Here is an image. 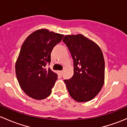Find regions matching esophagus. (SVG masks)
Returning <instances> with one entry per match:
<instances>
[{
	"mask_svg": "<svg viewBox=\"0 0 127 127\" xmlns=\"http://www.w3.org/2000/svg\"><path fill=\"white\" fill-rule=\"evenodd\" d=\"M58 74H59L60 75H62L63 74V71H62V70H61V71H58Z\"/></svg>",
	"mask_w": 127,
	"mask_h": 127,
	"instance_id": "34e87169",
	"label": "esophagus"
}]
</instances>
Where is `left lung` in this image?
Instances as JSON below:
<instances>
[{
  "label": "left lung",
  "instance_id": "8db88e82",
  "mask_svg": "<svg viewBox=\"0 0 127 127\" xmlns=\"http://www.w3.org/2000/svg\"><path fill=\"white\" fill-rule=\"evenodd\" d=\"M66 44L74 60V75L64 80L72 98L78 102L91 100L105 81V60L100 47L83 34L66 35Z\"/></svg>",
  "mask_w": 127,
  "mask_h": 127
}]
</instances>
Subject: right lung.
Wrapping results in <instances>:
<instances>
[{"instance_id": "obj_1", "label": "right lung", "mask_w": 127, "mask_h": 127, "mask_svg": "<svg viewBox=\"0 0 127 127\" xmlns=\"http://www.w3.org/2000/svg\"><path fill=\"white\" fill-rule=\"evenodd\" d=\"M63 34L46 29L36 30L22 44L15 65L20 87L29 97L42 100L50 95L58 75L49 68L53 47L63 39Z\"/></svg>"}]
</instances>
